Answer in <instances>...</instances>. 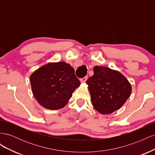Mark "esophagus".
Segmentation results:
<instances>
[{"label": "esophagus", "instance_id": "1", "mask_svg": "<svg viewBox=\"0 0 155 155\" xmlns=\"http://www.w3.org/2000/svg\"><path fill=\"white\" fill-rule=\"evenodd\" d=\"M87 79H88V77L86 76V77H85V78H81V79H80V81H81V82H83V83H85V82H86V81L87 80Z\"/></svg>", "mask_w": 155, "mask_h": 155}]
</instances>
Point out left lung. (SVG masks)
Returning <instances> with one entry per match:
<instances>
[{
    "label": "left lung",
    "instance_id": "obj_1",
    "mask_svg": "<svg viewBox=\"0 0 155 155\" xmlns=\"http://www.w3.org/2000/svg\"><path fill=\"white\" fill-rule=\"evenodd\" d=\"M87 84L92 104L101 114H111L121 107L129 97L132 88L120 72L108 67L96 66Z\"/></svg>",
    "mask_w": 155,
    "mask_h": 155
}]
</instances>
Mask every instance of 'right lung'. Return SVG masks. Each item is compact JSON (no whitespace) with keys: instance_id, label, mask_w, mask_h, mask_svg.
Masks as SVG:
<instances>
[{"instance_id":"1","label":"right lung","mask_w":155,"mask_h":155,"mask_svg":"<svg viewBox=\"0 0 155 155\" xmlns=\"http://www.w3.org/2000/svg\"><path fill=\"white\" fill-rule=\"evenodd\" d=\"M30 81L37 101L50 110L63 108L81 84L74 69L65 62L43 65L31 75Z\"/></svg>"}]
</instances>
